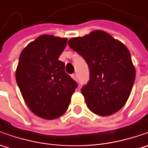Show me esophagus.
Returning <instances> with one entry per match:
<instances>
[{"instance_id": "1", "label": "esophagus", "mask_w": 148, "mask_h": 148, "mask_svg": "<svg viewBox=\"0 0 148 148\" xmlns=\"http://www.w3.org/2000/svg\"><path fill=\"white\" fill-rule=\"evenodd\" d=\"M71 77L75 80V81H77V75L76 74V73H74V74H72L71 75Z\"/></svg>"}]
</instances>
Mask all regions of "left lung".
I'll use <instances>...</instances> for the list:
<instances>
[{
  "label": "left lung",
  "instance_id": "1",
  "mask_svg": "<svg viewBox=\"0 0 148 148\" xmlns=\"http://www.w3.org/2000/svg\"><path fill=\"white\" fill-rule=\"evenodd\" d=\"M68 45L89 66L90 81L82 93L90 110L100 116L119 110L128 100L136 76L127 47L102 30L71 38Z\"/></svg>",
  "mask_w": 148,
  "mask_h": 148
}]
</instances>
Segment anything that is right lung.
Here are the masks:
<instances>
[{"mask_svg":"<svg viewBox=\"0 0 148 148\" xmlns=\"http://www.w3.org/2000/svg\"><path fill=\"white\" fill-rule=\"evenodd\" d=\"M66 43V38L43 34L20 53L15 71L18 86L29 110L45 119L62 116L77 87L58 60Z\"/></svg>","mask_w":148,"mask_h":148,"instance_id":"add662e5","label":"right lung"}]
</instances>
